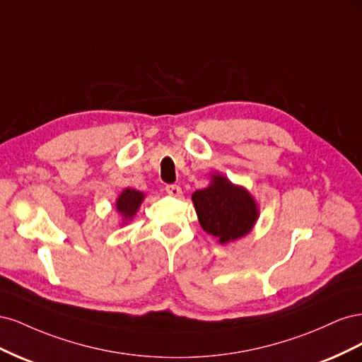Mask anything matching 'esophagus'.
<instances>
[{
  "instance_id": "34e87169",
  "label": "esophagus",
  "mask_w": 362,
  "mask_h": 362,
  "mask_svg": "<svg viewBox=\"0 0 362 362\" xmlns=\"http://www.w3.org/2000/svg\"><path fill=\"white\" fill-rule=\"evenodd\" d=\"M166 193L168 194H170V196H181V193H182V190H181V187L180 185H177V184H168L166 185Z\"/></svg>"
}]
</instances>
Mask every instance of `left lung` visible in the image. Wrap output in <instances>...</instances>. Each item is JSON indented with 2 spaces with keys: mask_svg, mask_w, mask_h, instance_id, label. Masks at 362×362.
Returning <instances> with one entry per match:
<instances>
[{
  "mask_svg": "<svg viewBox=\"0 0 362 362\" xmlns=\"http://www.w3.org/2000/svg\"><path fill=\"white\" fill-rule=\"evenodd\" d=\"M192 199L202 229L221 243L246 235L257 222L258 210L252 196L221 175H214L208 187L196 190Z\"/></svg>",
  "mask_w": 362,
  "mask_h": 362,
  "instance_id": "left-lung-1",
  "label": "left lung"
}]
</instances>
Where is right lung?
Returning <instances> with one entry per match:
<instances>
[{
    "label": "right lung",
    "mask_w": 362,
    "mask_h": 362,
    "mask_svg": "<svg viewBox=\"0 0 362 362\" xmlns=\"http://www.w3.org/2000/svg\"><path fill=\"white\" fill-rule=\"evenodd\" d=\"M141 201H144V193L127 189L122 192V194L119 196V199L116 202V208H117V211L125 218H131L136 214Z\"/></svg>",
    "instance_id": "right-lung-1"
}]
</instances>
